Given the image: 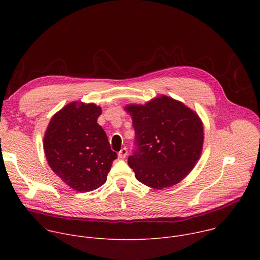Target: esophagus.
<instances>
[{
    "instance_id": "1",
    "label": "esophagus",
    "mask_w": 260,
    "mask_h": 260,
    "mask_svg": "<svg viewBox=\"0 0 260 260\" xmlns=\"http://www.w3.org/2000/svg\"><path fill=\"white\" fill-rule=\"evenodd\" d=\"M126 155H127V149L125 147H123L122 149L118 152V156H119V158H125Z\"/></svg>"
}]
</instances>
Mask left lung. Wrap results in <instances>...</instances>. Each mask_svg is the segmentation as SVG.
<instances>
[{"instance_id":"1","label":"left lung","mask_w":260,"mask_h":260,"mask_svg":"<svg viewBox=\"0 0 260 260\" xmlns=\"http://www.w3.org/2000/svg\"><path fill=\"white\" fill-rule=\"evenodd\" d=\"M125 110L135 129V149L127 164L136 179L162 189L186 177L202 153L204 128L199 116L165 95Z\"/></svg>"}]
</instances>
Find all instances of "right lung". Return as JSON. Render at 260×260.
<instances>
[{"mask_svg": "<svg viewBox=\"0 0 260 260\" xmlns=\"http://www.w3.org/2000/svg\"><path fill=\"white\" fill-rule=\"evenodd\" d=\"M101 114V107L94 104H69L51 118L44 137L49 167L80 192L101 187L117 158L98 123Z\"/></svg>", "mask_w": 260, "mask_h": 260, "instance_id": "1", "label": "right lung"}]
</instances>
